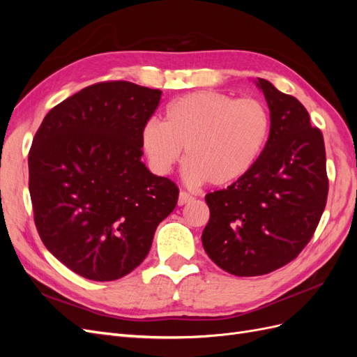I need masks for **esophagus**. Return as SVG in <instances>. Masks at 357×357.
Wrapping results in <instances>:
<instances>
[{"instance_id":"esophagus-1","label":"esophagus","mask_w":357,"mask_h":357,"mask_svg":"<svg viewBox=\"0 0 357 357\" xmlns=\"http://www.w3.org/2000/svg\"><path fill=\"white\" fill-rule=\"evenodd\" d=\"M190 201H193V198H192V195H189L188 192L181 190V192L178 193V205H185V204H188V202H190Z\"/></svg>"}]
</instances>
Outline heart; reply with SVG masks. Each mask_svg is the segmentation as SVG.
I'll return each mask as SVG.
<instances>
[{
	"label": "heart",
	"mask_w": 357,
	"mask_h": 357,
	"mask_svg": "<svg viewBox=\"0 0 357 357\" xmlns=\"http://www.w3.org/2000/svg\"><path fill=\"white\" fill-rule=\"evenodd\" d=\"M269 131L271 114L262 100L201 91L172 101L165 123L150 119L142 129V146L160 176L178 164L185 150L189 181L226 186L256 164Z\"/></svg>",
	"instance_id": "b5f03b06"
}]
</instances>
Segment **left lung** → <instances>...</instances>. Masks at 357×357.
I'll return each instance as SVG.
<instances>
[{
    "label": "left lung",
    "mask_w": 357,
    "mask_h": 357,
    "mask_svg": "<svg viewBox=\"0 0 357 357\" xmlns=\"http://www.w3.org/2000/svg\"><path fill=\"white\" fill-rule=\"evenodd\" d=\"M271 114L262 155L245 174L205 201L210 220L202 245L223 271L238 277L273 273L304 250L326 207L325 142L295 96L257 79Z\"/></svg>",
    "instance_id": "1"
}]
</instances>
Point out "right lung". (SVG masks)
I'll return each mask as SVG.
<instances>
[{
    "instance_id": "add662e5",
    "label": "right lung",
    "mask_w": 357,
    "mask_h": 357,
    "mask_svg": "<svg viewBox=\"0 0 357 357\" xmlns=\"http://www.w3.org/2000/svg\"><path fill=\"white\" fill-rule=\"evenodd\" d=\"M162 92L101 82L43 119L28 156L34 222L47 250L75 274L113 282L142 264L178 188L142 162V129Z\"/></svg>"
}]
</instances>
